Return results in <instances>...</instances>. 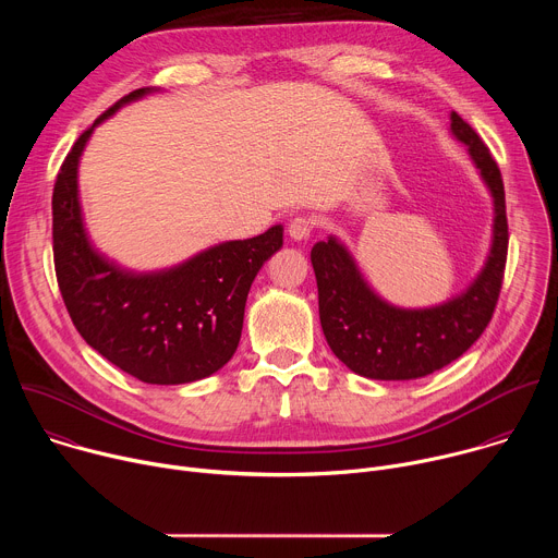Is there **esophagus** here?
<instances>
[{"mask_svg": "<svg viewBox=\"0 0 558 558\" xmlns=\"http://www.w3.org/2000/svg\"><path fill=\"white\" fill-rule=\"evenodd\" d=\"M313 227H315L313 218H308V216H295V218L289 222L287 231H289V235L293 238V241H306V238H308L311 231H313Z\"/></svg>", "mask_w": 558, "mask_h": 558, "instance_id": "esophagus-1", "label": "esophagus"}]
</instances>
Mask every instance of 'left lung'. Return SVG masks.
<instances>
[{"instance_id": "8db88e82", "label": "left lung", "mask_w": 558, "mask_h": 558, "mask_svg": "<svg viewBox=\"0 0 558 558\" xmlns=\"http://www.w3.org/2000/svg\"><path fill=\"white\" fill-rule=\"evenodd\" d=\"M450 130L468 145L495 198L490 256L468 291L433 308H397L368 289L336 238L311 250L325 338L336 357L357 375L371 379L430 375L463 355L493 320L508 260L504 179L488 145L457 112L450 114Z\"/></svg>"}]
</instances>
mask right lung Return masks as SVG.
Masks as SVG:
<instances>
[{
    "mask_svg": "<svg viewBox=\"0 0 558 558\" xmlns=\"http://www.w3.org/2000/svg\"><path fill=\"white\" fill-rule=\"evenodd\" d=\"M145 93L149 88H138L108 108L63 158L52 190L54 274L72 325L108 362L145 384H187L216 373L235 353L247 293L282 247V227L216 245L158 274H130L99 256L78 207V156L104 119Z\"/></svg>",
    "mask_w": 558,
    "mask_h": 558,
    "instance_id": "obj_1",
    "label": "right lung"
}]
</instances>
